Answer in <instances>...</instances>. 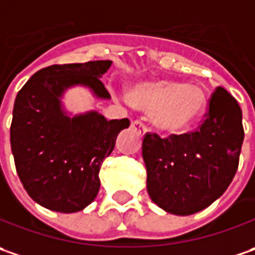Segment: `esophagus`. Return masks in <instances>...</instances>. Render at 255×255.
<instances>
[{
	"mask_svg": "<svg viewBox=\"0 0 255 255\" xmlns=\"http://www.w3.org/2000/svg\"><path fill=\"white\" fill-rule=\"evenodd\" d=\"M131 127L134 128L135 131H138L139 135H144V132H145V124H144L141 120H135V121H132V123H131Z\"/></svg>",
	"mask_w": 255,
	"mask_h": 255,
	"instance_id": "obj_1",
	"label": "esophagus"
}]
</instances>
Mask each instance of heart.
I'll use <instances>...</instances> for the list:
<instances>
[{
  "mask_svg": "<svg viewBox=\"0 0 255 255\" xmlns=\"http://www.w3.org/2000/svg\"><path fill=\"white\" fill-rule=\"evenodd\" d=\"M131 103L147 113H154L152 124L158 131L181 134L204 114L207 94L198 85L161 80L135 87Z\"/></svg>",
  "mask_w": 255,
  "mask_h": 255,
  "instance_id": "1",
  "label": "heart"
}]
</instances>
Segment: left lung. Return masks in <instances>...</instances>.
Segmentation results:
<instances>
[{
  "mask_svg": "<svg viewBox=\"0 0 255 255\" xmlns=\"http://www.w3.org/2000/svg\"><path fill=\"white\" fill-rule=\"evenodd\" d=\"M243 139V113L237 100L217 87L197 131L165 138L157 132L144 135L142 158L151 200L175 216L207 208L233 181Z\"/></svg>",
  "mask_w": 255,
  "mask_h": 255,
  "instance_id": "1",
  "label": "left lung"
}]
</instances>
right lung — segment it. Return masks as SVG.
I'll return each mask as SVG.
<instances>
[{"mask_svg":"<svg viewBox=\"0 0 255 255\" xmlns=\"http://www.w3.org/2000/svg\"><path fill=\"white\" fill-rule=\"evenodd\" d=\"M110 67L108 60L54 64L18 91L9 128L15 168L28 195L48 210L77 213L94 201L101 164L129 126L128 118L107 121L95 111L70 118L61 110L60 97L75 84L110 98L100 80Z\"/></svg>","mask_w":255,"mask_h":255,"instance_id":"right-lung-1","label":"right lung"}]
</instances>
